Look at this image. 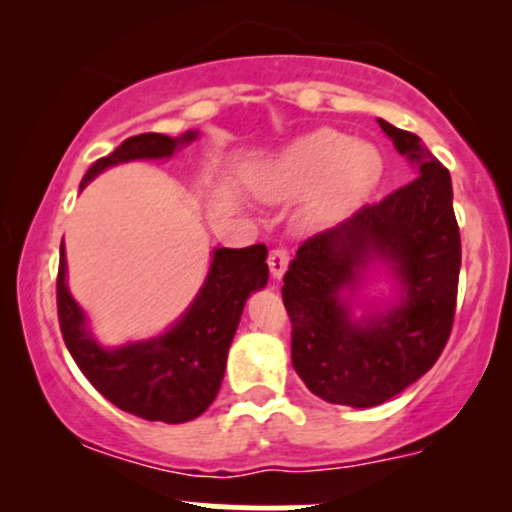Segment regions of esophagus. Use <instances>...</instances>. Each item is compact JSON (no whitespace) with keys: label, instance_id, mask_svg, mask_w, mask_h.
I'll return each instance as SVG.
<instances>
[{"label":"esophagus","instance_id":"1","mask_svg":"<svg viewBox=\"0 0 512 512\" xmlns=\"http://www.w3.org/2000/svg\"><path fill=\"white\" fill-rule=\"evenodd\" d=\"M267 262H269V269H272V274L279 279V276H284L286 267H289V250L281 248V245L279 248H272L269 250Z\"/></svg>","mask_w":512,"mask_h":512}]
</instances>
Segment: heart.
Listing matches in <instances>:
<instances>
[{"mask_svg": "<svg viewBox=\"0 0 512 512\" xmlns=\"http://www.w3.org/2000/svg\"><path fill=\"white\" fill-rule=\"evenodd\" d=\"M383 178V156L368 142H351L332 127L315 129L291 142L269 163L255 190L264 199H286L310 191L308 221H330L351 209Z\"/></svg>", "mask_w": 512, "mask_h": 512, "instance_id": "1", "label": "heart"}]
</instances>
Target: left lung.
<instances>
[{
    "label": "left lung",
    "mask_w": 512,
    "mask_h": 512,
    "mask_svg": "<svg viewBox=\"0 0 512 512\" xmlns=\"http://www.w3.org/2000/svg\"><path fill=\"white\" fill-rule=\"evenodd\" d=\"M419 170L385 199L308 238L284 274L291 361L313 395L332 404L375 407L407 390L443 354L460 281V226L450 173L419 137L380 120ZM378 254L403 281L405 296L380 321L351 323L338 293Z\"/></svg>",
    "instance_id": "left-lung-1"
}]
</instances>
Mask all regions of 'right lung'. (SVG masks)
Masks as SVG:
<instances>
[{
	"instance_id": "right-lung-1",
	"label": "right lung",
	"mask_w": 512,
	"mask_h": 512,
	"mask_svg": "<svg viewBox=\"0 0 512 512\" xmlns=\"http://www.w3.org/2000/svg\"><path fill=\"white\" fill-rule=\"evenodd\" d=\"M197 134L180 139L146 132L129 137L113 154L98 158L86 170L81 187L105 168L132 158L170 156L175 146L192 142ZM267 245L221 248L214 252L207 284L185 317L151 342L129 344L108 351L91 339L84 327V313L64 284V245L57 269V317L69 354L105 399L122 411L146 421L185 424L204 414L216 395L226 370L228 346L243 315V305L252 291L269 279Z\"/></svg>"
}]
</instances>
